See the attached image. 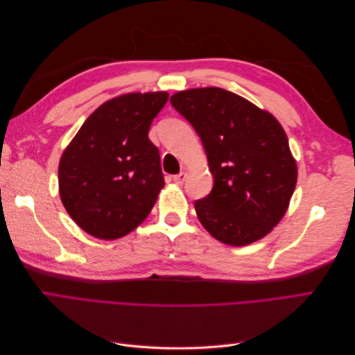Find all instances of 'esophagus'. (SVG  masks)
Listing matches in <instances>:
<instances>
[{
    "mask_svg": "<svg viewBox=\"0 0 355 355\" xmlns=\"http://www.w3.org/2000/svg\"><path fill=\"white\" fill-rule=\"evenodd\" d=\"M187 178H188V175H187V171H180L179 175H176V176H173V180L176 182L178 185H182L184 184V182L187 180Z\"/></svg>",
    "mask_w": 355,
    "mask_h": 355,
    "instance_id": "obj_1",
    "label": "esophagus"
}]
</instances>
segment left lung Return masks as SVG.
Wrapping results in <instances>:
<instances>
[{
	"instance_id": "1",
	"label": "left lung",
	"mask_w": 355,
	"mask_h": 355,
	"mask_svg": "<svg viewBox=\"0 0 355 355\" xmlns=\"http://www.w3.org/2000/svg\"><path fill=\"white\" fill-rule=\"evenodd\" d=\"M170 102L196 128L214 179L210 194L196 201L202 227L230 245L263 239L284 216L297 180L282 124L219 87L178 92Z\"/></svg>"
}]
</instances>
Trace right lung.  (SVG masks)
Listing matches in <instances>:
<instances>
[{"mask_svg":"<svg viewBox=\"0 0 355 355\" xmlns=\"http://www.w3.org/2000/svg\"><path fill=\"white\" fill-rule=\"evenodd\" d=\"M166 92L128 93L101 105L63 151L59 194L72 220L101 240L121 239L154 207L164 176L148 132Z\"/></svg>","mask_w":355,"mask_h":355,"instance_id":"obj_1","label":"right lung"}]
</instances>
